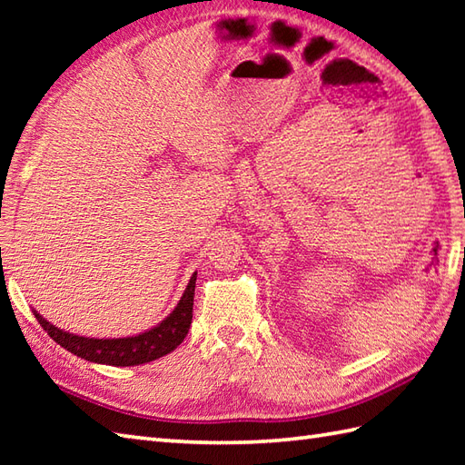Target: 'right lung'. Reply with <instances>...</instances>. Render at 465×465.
Instances as JSON below:
<instances>
[{"mask_svg":"<svg viewBox=\"0 0 465 465\" xmlns=\"http://www.w3.org/2000/svg\"><path fill=\"white\" fill-rule=\"evenodd\" d=\"M195 278L197 272L192 275L190 283L182 295L180 303L175 310L167 315V318L153 325L152 330L143 333L130 335V338H114V340H97V338H84V335H75L55 328L49 323L42 313L34 310L35 320L39 325L47 331L49 338L57 341L62 348L72 351L77 358H84L94 363H105V365H117V368H125V365H140L153 361L157 358H163L165 353L173 351L180 345L187 331H190L192 318H193V293H195Z\"/></svg>","mask_w":465,"mask_h":465,"instance_id":"add662e5","label":"right lung"}]
</instances>
